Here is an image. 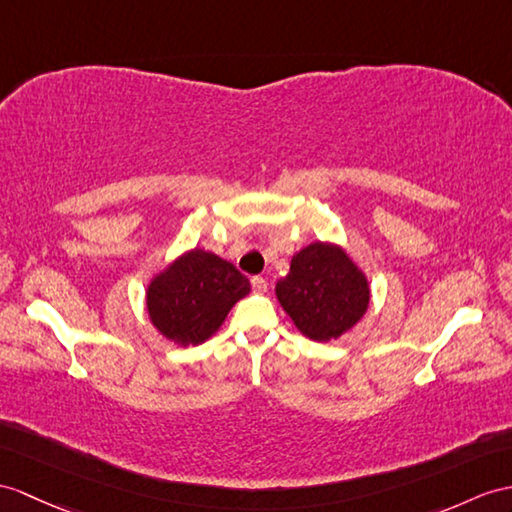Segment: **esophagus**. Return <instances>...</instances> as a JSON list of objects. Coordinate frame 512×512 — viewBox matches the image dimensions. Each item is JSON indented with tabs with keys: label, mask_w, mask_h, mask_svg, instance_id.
<instances>
[{
	"label": "esophagus",
	"mask_w": 512,
	"mask_h": 512,
	"mask_svg": "<svg viewBox=\"0 0 512 512\" xmlns=\"http://www.w3.org/2000/svg\"><path fill=\"white\" fill-rule=\"evenodd\" d=\"M267 286H269V284H267V280H265L263 276H254V278H252V289H254L256 293H265Z\"/></svg>",
	"instance_id": "esophagus-1"
}]
</instances>
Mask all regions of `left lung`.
I'll return each instance as SVG.
<instances>
[{"mask_svg":"<svg viewBox=\"0 0 512 512\" xmlns=\"http://www.w3.org/2000/svg\"><path fill=\"white\" fill-rule=\"evenodd\" d=\"M282 308L299 332L330 341L350 330L369 306L363 273L341 247L313 243L291 260L289 276L276 284Z\"/></svg>","mask_w":512,"mask_h":512,"instance_id":"8db88e82","label":"left lung"}]
</instances>
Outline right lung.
<instances>
[{"instance_id": "obj_1", "label": "right lung", "mask_w": 512, "mask_h": 512, "mask_svg": "<svg viewBox=\"0 0 512 512\" xmlns=\"http://www.w3.org/2000/svg\"><path fill=\"white\" fill-rule=\"evenodd\" d=\"M247 293L249 280L232 263L193 249L149 284L147 310L169 341L197 345L219 330Z\"/></svg>"}]
</instances>
